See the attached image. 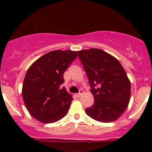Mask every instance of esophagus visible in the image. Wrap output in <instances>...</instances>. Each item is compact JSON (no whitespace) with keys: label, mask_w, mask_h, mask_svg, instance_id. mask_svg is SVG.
Masks as SVG:
<instances>
[{"label":"esophagus","mask_w":152,"mask_h":152,"mask_svg":"<svg viewBox=\"0 0 152 152\" xmlns=\"http://www.w3.org/2000/svg\"><path fill=\"white\" fill-rule=\"evenodd\" d=\"M83 93H84L83 90H79V93H77V94H76V96H77L78 98L81 97V96H82V95L83 94Z\"/></svg>","instance_id":"obj_1"}]
</instances>
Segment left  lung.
<instances>
[{
	"instance_id": "left-lung-1",
	"label": "left lung",
	"mask_w": 152,
	"mask_h": 152,
	"mask_svg": "<svg viewBox=\"0 0 152 152\" xmlns=\"http://www.w3.org/2000/svg\"><path fill=\"white\" fill-rule=\"evenodd\" d=\"M77 53L94 97V103L86 108V114L103 123L117 120L126 110L131 96V84L124 67L116 58L101 49Z\"/></svg>"
}]
</instances>
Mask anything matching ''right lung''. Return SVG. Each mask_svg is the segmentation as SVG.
I'll return each mask as SVG.
<instances>
[{
	"label": "right lung",
	"instance_id": "right-lung-1",
	"mask_svg": "<svg viewBox=\"0 0 152 152\" xmlns=\"http://www.w3.org/2000/svg\"><path fill=\"white\" fill-rule=\"evenodd\" d=\"M77 57L73 50H56L37 59L28 69L23 84L24 103L32 117L54 123L68 113L73 98L62 85L63 74Z\"/></svg>",
	"mask_w": 152,
	"mask_h": 152
}]
</instances>
